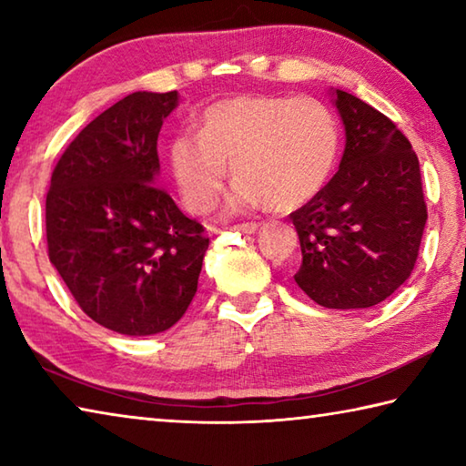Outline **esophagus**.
<instances>
[{
	"instance_id": "esophagus-1",
	"label": "esophagus",
	"mask_w": 466,
	"mask_h": 466,
	"mask_svg": "<svg viewBox=\"0 0 466 466\" xmlns=\"http://www.w3.org/2000/svg\"><path fill=\"white\" fill-rule=\"evenodd\" d=\"M236 232H242V234H255L258 230V224L257 222H247V224H236L234 226Z\"/></svg>"
}]
</instances>
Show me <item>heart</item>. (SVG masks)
Listing matches in <instances>:
<instances>
[{"label": "heart", "instance_id": "1", "mask_svg": "<svg viewBox=\"0 0 466 466\" xmlns=\"http://www.w3.org/2000/svg\"><path fill=\"white\" fill-rule=\"evenodd\" d=\"M341 146L339 125L314 96L244 94L205 110L199 133L170 144V170L185 203L197 214L214 208L232 164V211L257 205L286 211L309 203L333 172Z\"/></svg>", "mask_w": 466, "mask_h": 466}]
</instances>
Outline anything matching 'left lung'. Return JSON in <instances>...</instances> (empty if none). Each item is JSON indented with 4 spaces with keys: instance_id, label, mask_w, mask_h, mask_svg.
I'll list each match as a JSON object with an SVG mask.
<instances>
[{
    "instance_id": "obj_1",
    "label": "left lung",
    "mask_w": 466,
    "mask_h": 466,
    "mask_svg": "<svg viewBox=\"0 0 466 466\" xmlns=\"http://www.w3.org/2000/svg\"><path fill=\"white\" fill-rule=\"evenodd\" d=\"M345 125L339 170L289 214L302 248L298 288L325 309H370L411 275L428 205L420 160L389 116L335 90Z\"/></svg>"
}]
</instances>
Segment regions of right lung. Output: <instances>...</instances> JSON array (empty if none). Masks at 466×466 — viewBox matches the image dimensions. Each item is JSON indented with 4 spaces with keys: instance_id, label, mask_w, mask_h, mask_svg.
<instances>
[{
    "instance_id": "right-lung-1",
    "label": "right lung",
    "mask_w": 466,
    "mask_h": 466,
    "mask_svg": "<svg viewBox=\"0 0 466 466\" xmlns=\"http://www.w3.org/2000/svg\"><path fill=\"white\" fill-rule=\"evenodd\" d=\"M177 90L133 92L90 121L51 175L49 258L88 317L144 337L183 319L209 238L157 187V133Z\"/></svg>"
}]
</instances>
